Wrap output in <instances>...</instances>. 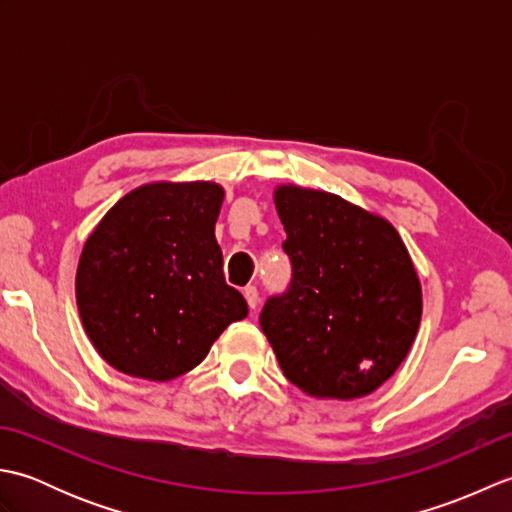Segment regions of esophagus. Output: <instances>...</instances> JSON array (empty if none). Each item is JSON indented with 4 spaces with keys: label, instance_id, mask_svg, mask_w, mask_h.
<instances>
[{
    "label": "esophagus",
    "instance_id": "34e87169",
    "mask_svg": "<svg viewBox=\"0 0 512 512\" xmlns=\"http://www.w3.org/2000/svg\"><path fill=\"white\" fill-rule=\"evenodd\" d=\"M244 297H246V301H248V308L255 310L257 303H259V292H257V288H255V286H246V288H244Z\"/></svg>",
    "mask_w": 512,
    "mask_h": 512
}]
</instances>
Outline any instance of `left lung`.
I'll return each instance as SVG.
<instances>
[{"mask_svg":"<svg viewBox=\"0 0 512 512\" xmlns=\"http://www.w3.org/2000/svg\"><path fill=\"white\" fill-rule=\"evenodd\" d=\"M275 206L292 281L259 323L279 367L310 396L372 394L405 361L422 317L405 242L385 217L328 191L281 184Z\"/></svg>","mask_w":512,"mask_h":512,"instance_id":"left-lung-1","label":"left lung"}]
</instances>
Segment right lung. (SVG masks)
Masks as SVG:
<instances>
[{"mask_svg": "<svg viewBox=\"0 0 512 512\" xmlns=\"http://www.w3.org/2000/svg\"><path fill=\"white\" fill-rule=\"evenodd\" d=\"M215 182H151L96 224L76 268V306L92 345L118 372L171 380L204 361L246 299L226 284Z\"/></svg>", "mask_w": 512, "mask_h": 512, "instance_id": "add662e5", "label": "right lung"}]
</instances>
